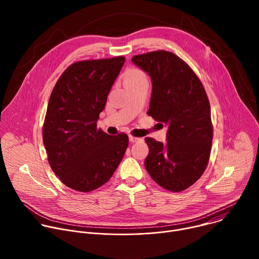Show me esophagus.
Masks as SVG:
<instances>
[{"mask_svg": "<svg viewBox=\"0 0 259 259\" xmlns=\"http://www.w3.org/2000/svg\"><path fill=\"white\" fill-rule=\"evenodd\" d=\"M139 140H141V138H138V137H134V136H132V135H129V141L130 142H137V141H139Z\"/></svg>", "mask_w": 259, "mask_h": 259, "instance_id": "esophagus-1", "label": "esophagus"}]
</instances>
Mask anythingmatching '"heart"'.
<instances>
[{"label":"heart","instance_id":"heart-1","mask_svg":"<svg viewBox=\"0 0 259 259\" xmlns=\"http://www.w3.org/2000/svg\"><path fill=\"white\" fill-rule=\"evenodd\" d=\"M137 80H146V76L144 75L143 71H141L137 68H131L126 72L125 82L137 81Z\"/></svg>","mask_w":259,"mask_h":259}]
</instances>
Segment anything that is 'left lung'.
Segmentation results:
<instances>
[{
    "label": "left lung",
    "instance_id": "8db88e82",
    "mask_svg": "<svg viewBox=\"0 0 259 259\" xmlns=\"http://www.w3.org/2000/svg\"><path fill=\"white\" fill-rule=\"evenodd\" d=\"M152 80L149 114L168 130L166 142L146 137L144 166L167 191L187 190L204 173L211 152L213 128L206 91L193 69L175 54L154 51L132 57Z\"/></svg>",
    "mask_w": 259,
    "mask_h": 259
}]
</instances>
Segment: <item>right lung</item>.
Instances as JSON below:
<instances>
[{
	"label": "right lung",
	"instance_id": "obj_1",
	"mask_svg": "<svg viewBox=\"0 0 259 259\" xmlns=\"http://www.w3.org/2000/svg\"><path fill=\"white\" fill-rule=\"evenodd\" d=\"M125 57L78 61L55 84L43 126V141L53 172L66 187L94 191L113 176L128 146L124 133L97 129Z\"/></svg>",
	"mask_w": 259,
	"mask_h": 259
}]
</instances>
